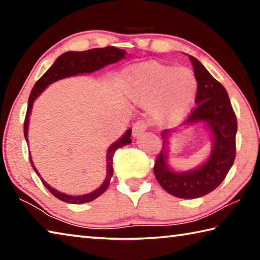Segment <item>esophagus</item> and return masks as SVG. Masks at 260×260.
<instances>
[{"label":"esophagus","instance_id":"1","mask_svg":"<svg viewBox=\"0 0 260 260\" xmlns=\"http://www.w3.org/2000/svg\"><path fill=\"white\" fill-rule=\"evenodd\" d=\"M147 124L142 120L136 121L133 126V136L134 138H139V136L142 135L147 129Z\"/></svg>","mask_w":260,"mask_h":260}]
</instances>
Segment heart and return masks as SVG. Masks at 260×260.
Segmentation results:
<instances>
[{
    "label": "heart",
    "mask_w": 260,
    "mask_h": 260,
    "mask_svg": "<svg viewBox=\"0 0 260 260\" xmlns=\"http://www.w3.org/2000/svg\"><path fill=\"white\" fill-rule=\"evenodd\" d=\"M126 93L136 104H155L152 114L161 124H174L190 110L197 81L187 68H175L158 61L133 65L122 76Z\"/></svg>",
    "instance_id": "b5f03b06"
}]
</instances>
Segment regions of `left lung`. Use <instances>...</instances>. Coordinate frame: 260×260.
Segmentation results:
<instances>
[{"label":"left lung","mask_w":260,"mask_h":260,"mask_svg":"<svg viewBox=\"0 0 260 260\" xmlns=\"http://www.w3.org/2000/svg\"><path fill=\"white\" fill-rule=\"evenodd\" d=\"M188 57L197 81V107L179 128L161 132L164 142L153 166V173L164 190L171 195L192 200L213 191L230 172L235 159L237 122L223 86L211 76L199 59L190 55ZM196 123H203L209 129L213 143L210 156L196 169L175 171L168 164L169 136Z\"/></svg>","instance_id":"1"}]
</instances>
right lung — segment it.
<instances>
[{"label":"right lung","mask_w":260,"mask_h":260,"mask_svg":"<svg viewBox=\"0 0 260 260\" xmlns=\"http://www.w3.org/2000/svg\"><path fill=\"white\" fill-rule=\"evenodd\" d=\"M127 52L119 48L116 47H105V48H94V49L86 50V51H68L61 54L58 58L55 60V63L51 65L49 70L43 74V76L39 79L35 83L32 91H30L29 99H28V104H27V112H26L25 117V122H24V135L26 141L28 142V124H29V116L30 112H32V108L34 104V101L37 100L39 96L42 94V91L46 89V88L54 83L56 81L60 80V79H65L69 77H74V76H81V74H87V73H93L95 71H99L100 69H102L107 65L117 63L121 59L126 58ZM132 135V129L128 128L125 134L121 136L119 140H117L116 142H113L111 146L109 147L107 151V177L103 183L96 189V190L91 191L89 193H85V195H68V193L60 192L56 190L55 188L49 186L45 180L41 178L40 173L38 172L37 167L34 166L32 161V157L29 156L30 164H32L33 170L35 173L39 175V178L41 179L43 183L48 190H49L52 195L57 199L67 202L70 204H83L88 203V202L94 201L98 199L99 196L102 195V193L107 190L110 181H111V178L113 175V167H112V158L114 152L118 148H121L126 146V144L132 143L131 140Z\"/></svg>","instance_id":"add662e5"}]
</instances>
